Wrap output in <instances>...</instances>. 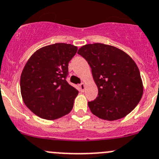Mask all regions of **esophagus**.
<instances>
[{
  "instance_id": "34e87169",
  "label": "esophagus",
  "mask_w": 159,
  "mask_h": 159,
  "mask_svg": "<svg viewBox=\"0 0 159 159\" xmlns=\"http://www.w3.org/2000/svg\"><path fill=\"white\" fill-rule=\"evenodd\" d=\"M84 88H85V84H84V82L81 83V84H80V85H79L80 90H81V92H83V91L84 90Z\"/></svg>"
}]
</instances>
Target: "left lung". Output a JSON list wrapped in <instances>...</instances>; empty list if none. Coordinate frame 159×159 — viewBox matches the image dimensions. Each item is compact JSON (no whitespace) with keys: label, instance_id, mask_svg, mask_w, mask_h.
Masks as SVG:
<instances>
[{"label":"left lung","instance_id":"8db88e82","mask_svg":"<svg viewBox=\"0 0 159 159\" xmlns=\"http://www.w3.org/2000/svg\"><path fill=\"white\" fill-rule=\"evenodd\" d=\"M78 53L90 65L98 87V96L88 103L91 112L110 121L130 113L143 95L139 69L132 58L116 47L102 43L83 46Z\"/></svg>","mask_w":159,"mask_h":159}]
</instances>
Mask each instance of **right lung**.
I'll list each match as a JSON object with an SVG mask.
<instances>
[{"mask_svg":"<svg viewBox=\"0 0 159 159\" xmlns=\"http://www.w3.org/2000/svg\"><path fill=\"white\" fill-rule=\"evenodd\" d=\"M78 47L55 43L39 49L26 63L20 79L23 101L33 113L56 120L69 113L78 91L66 81Z\"/></svg>","mask_w":159,"mask_h":159,"instance_id":"right-lung-1","label":"right lung"}]
</instances>
